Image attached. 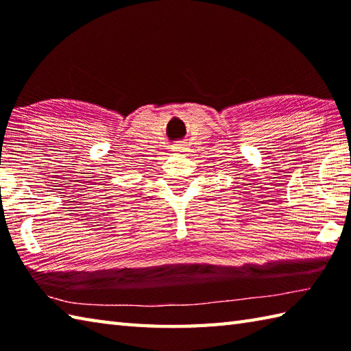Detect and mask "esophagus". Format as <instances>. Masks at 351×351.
<instances>
[{
  "label": "esophagus",
  "instance_id": "obj_1",
  "mask_svg": "<svg viewBox=\"0 0 351 351\" xmlns=\"http://www.w3.org/2000/svg\"><path fill=\"white\" fill-rule=\"evenodd\" d=\"M187 145L184 143V141H178V143H175L173 145V151L175 152H178V154H184V152H187Z\"/></svg>",
  "mask_w": 351,
  "mask_h": 351
}]
</instances>
